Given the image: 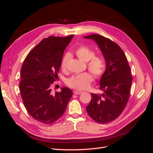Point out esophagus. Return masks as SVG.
Wrapping results in <instances>:
<instances>
[{
	"instance_id": "obj_1",
	"label": "esophagus",
	"mask_w": 153,
	"mask_h": 153,
	"mask_svg": "<svg viewBox=\"0 0 153 153\" xmlns=\"http://www.w3.org/2000/svg\"><path fill=\"white\" fill-rule=\"evenodd\" d=\"M82 93V91H75V92H74V94H75V95H78V94H80Z\"/></svg>"
}]
</instances>
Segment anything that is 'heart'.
<instances>
[{
	"label": "heart",
	"mask_w": 153,
	"mask_h": 153,
	"mask_svg": "<svg viewBox=\"0 0 153 153\" xmlns=\"http://www.w3.org/2000/svg\"><path fill=\"white\" fill-rule=\"evenodd\" d=\"M75 53L82 61L87 62L88 69L96 78H99L103 75L105 70V62L103 57L95 55V52L92 48L85 45H82L76 49ZM70 59V53H66L63 55L60 64L62 70H66L68 69ZM92 81L93 77L91 74L85 72L69 78L66 84L69 87L74 89L84 90L89 87Z\"/></svg>",
	"instance_id": "obj_1"
}]
</instances>
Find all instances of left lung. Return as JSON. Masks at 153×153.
<instances>
[{
    "label": "left lung",
    "mask_w": 153,
    "mask_h": 153,
    "mask_svg": "<svg viewBox=\"0 0 153 153\" xmlns=\"http://www.w3.org/2000/svg\"><path fill=\"white\" fill-rule=\"evenodd\" d=\"M84 38L98 43L106 65L100 83V89L103 93H91V100L86 110L94 121L108 123L117 119L128 103L133 80L130 67L123 50L114 41L99 34Z\"/></svg>",
    "instance_id": "1"
}]
</instances>
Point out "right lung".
Masks as SVG:
<instances>
[{"label":"right lung","instance_id":"right-lung-1","mask_svg":"<svg viewBox=\"0 0 153 153\" xmlns=\"http://www.w3.org/2000/svg\"><path fill=\"white\" fill-rule=\"evenodd\" d=\"M73 36H50L42 39L23 62L19 82L22 99L30 116L41 123L57 121L72 96V91L67 87L53 94L52 85L58 77L64 51Z\"/></svg>","mask_w":153,"mask_h":153}]
</instances>
